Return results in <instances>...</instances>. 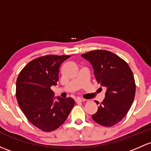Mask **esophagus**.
<instances>
[{"label": "esophagus", "instance_id": "esophagus-1", "mask_svg": "<svg viewBox=\"0 0 151 151\" xmlns=\"http://www.w3.org/2000/svg\"><path fill=\"white\" fill-rule=\"evenodd\" d=\"M86 101V100L83 99V98H76V101H77V102H84V101Z\"/></svg>", "mask_w": 151, "mask_h": 151}]
</instances>
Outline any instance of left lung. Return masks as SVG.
<instances>
[{"label":"left lung","mask_w":151,"mask_h":151,"mask_svg":"<svg viewBox=\"0 0 151 151\" xmlns=\"http://www.w3.org/2000/svg\"><path fill=\"white\" fill-rule=\"evenodd\" d=\"M81 55L91 63L97 82L106 90L103 102L96 101L99 106L92 118L102 126H114L126 116L134 101L132 71L123 59L108 50H92Z\"/></svg>","instance_id":"8db88e82"}]
</instances>
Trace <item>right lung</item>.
<instances>
[{
  "label": "right lung",
  "mask_w": 151,
  "mask_h": 151,
  "mask_svg": "<svg viewBox=\"0 0 151 151\" xmlns=\"http://www.w3.org/2000/svg\"><path fill=\"white\" fill-rule=\"evenodd\" d=\"M69 57H39L28 63L17 77L16 96L19 106L27 119L42 131L59 127L75 104L71 98H55L50 89L57 85L60 65Z\"/></svg>",
  "instance_id": "add662e5"
}]
</instances>
